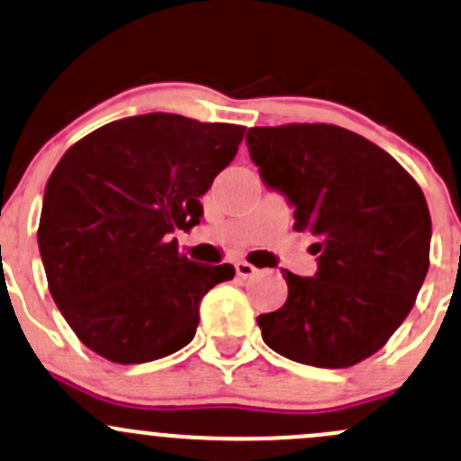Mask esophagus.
I'll use <instances>...</instances> for the list:
<instances>
[{"mask_svg": "<svg viewBox=\"0 0 461 461\" xmlns=\"http://www.w3.org/2000/svg\"><path fill=\"white\" fill-rule=\"evenodd\" d=\"M256 271H258V269H256L254 265L247 263V260H239V263H236V276H239V278H243V280L245 278H251V276H254Z\"/></svg>", "mask_w": 461, "mask_h": 461, "instance_id": "1", "label": "esophagus"}]
</instances>
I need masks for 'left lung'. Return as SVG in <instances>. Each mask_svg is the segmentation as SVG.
I'll list each match as a JSON object with an SVG mask.
<instances>
[{
    "label": "left lung",
    "instance_id": "obj_1",
    "mask_svg": "<svg viewBox=\"0 0 461 461\" xmlns=\"http://www.w3.org/2000/svg\"><path fill=\"white\" fill-rule=\"evenodd\" d=\"M247 148L318 254L312 278L283 269L287 303L258 316L265 345L320 369L366 360L409 316L429 271L422 190L391 154L338 125L251 128Z\"/></svg>",
    "mask_w": 461,
    "mask_h": 461
}]
</instances>
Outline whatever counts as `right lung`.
Instances as JSON below:
<instances>
[{
    "label": "right lung",
    "mask_w": 461,
    "mask_h": 461,
    "mask_svg": "<svg viewBox=\"0 0 461 461\" xmlns=\"http://www.w3.org/2000/svg\"><path fill=\"white\" fill-rule=\"evenodd\" d=\"M245 128L152 113L113 121L61 157L48 178L39 251L48 289L86 347L141 365L190 345L203 295L231 265L178 254L198 198L234 161Z\"/></svg>",
    "instance_id": "1"
}]
</instances>
